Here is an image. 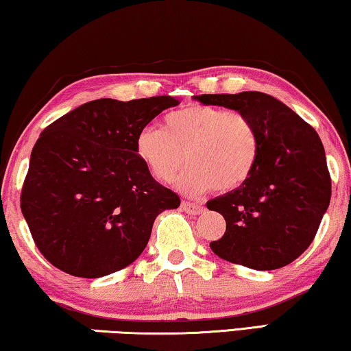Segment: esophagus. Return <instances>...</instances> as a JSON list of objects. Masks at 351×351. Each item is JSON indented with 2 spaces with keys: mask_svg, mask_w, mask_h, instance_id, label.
I'll list each match as a JSON object with an SVG mask.
<instances>
[{
  "mask_svg": "<svg viewBox=\"0 0 351 351\" xmlns=\"http://www.w3.org/2000/svg\"><path fill=\"white\" fill-rule=\"evenodd\" d=\"M182 208L190 215H201V213H204V210H206V208H204V206H201V204H193V202H188V201L182 202Z\"/></svg>",
  "mask_w": 351,
  "mask_h": 351,
  "instance_id": "1",
  "label": "esophagus"
}]
</instances>
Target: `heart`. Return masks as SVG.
I'll return each instance as SVG.
<instances>
[{"mask_svg":"<svg viewBox=\"0 0 351 351\" xmlns=\"http://www.w3.org/2000/svg\"><path fill=\"white\" fill-rule=\"evenodd\" d=\"M134 149L155 179L172 182L183 165L190 168L179 186L190 194L217 188L232 191L243 185L256 169L261 141L246 114L224 108L188 105L165 116L163 128L145 125L138 132Z\"/></svg>","mask_w":351,"mask_h":351,"instance_id":"heart-1","label":"heart"}]
</instances>
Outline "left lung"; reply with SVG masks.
<instances>
[{"mask_svg": "<svg viewBox=\"0 0 351 351\" xmlns=\"http://www.w3.org/2000/svg\"><path fill=\"white\" fill-rule=\"evenodd\" d=\"M194 100L246 114L261 152L243 185L207 202L226 232L210 247L224 261L252 269L289 265L309 247L331 199V177L320 136L274 97L247 90L202 94Z\"/></svg>", "mask_w": 351, "mask_h": 351, "instance_id": "8db88e82", "label": "left lung"}]
</instances>
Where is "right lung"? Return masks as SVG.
<instances>
[{"instance_id":"obj_1","label":"right lung","mask_w":351,"mask_h":351,"mask_svg":"<svg viewBox=\"0 0 351 351\" xmlns=\"http://www.w3.org/2000/svg\"><path fill=\"white\" fill-rule=\"evenodd\" d=\"M179 100L99 99L75 108L40 133L31 152L20 207L48 262L72 276L101 278L144 251L155 218L180 206L154 179L134 139Z\"/></svg>"}]
</instances>
